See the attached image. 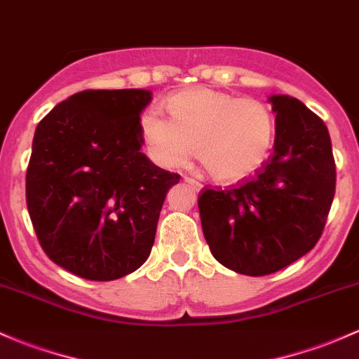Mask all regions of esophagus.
<instances>
[{
  "mask_svg": "<svg viewBox=\"0 0 359 359\" xmlns=\"http://www.w3.org/2000/svg\"><path fill=\"white\" fill-rule=\"evenodd\" d=\"M184 181H187L188 184H191V187H194L195 190H200V188H202V183H200V181L194 180V178H188V176H184Z\"/></svg>",
  "mask_w": 359,
  "mask_h": 359,
  "instance_id": "34e87169",
  "label": "esophagus"
}]
</instances>
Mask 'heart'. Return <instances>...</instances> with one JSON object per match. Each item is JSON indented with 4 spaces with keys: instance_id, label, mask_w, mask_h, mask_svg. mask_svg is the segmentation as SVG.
<instances>
[{
    "instance_id": "b5f03b06",
    "label": "heart",
    "mask_w": 359,
    "mask_h": 359,
    "mask_svg": "<svg viewBox=\"0 0 359 359\" xmlns=\"http://www.w3.org/2000/svg\"><path fill=\"white\" fill-rule=\"evenodd\" d=\"M171 118L157 107L140 116V133L150 157L164 168H180L194 156L219 181L255 172L271 152L273 118L265 102L215 88H190L171 95Z\"/></svg>"
}]
</instances>
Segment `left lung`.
Listing matches in <instances>:
<instances>
[{
    "mask_svg": "<svg viewBox=\"0 0 359 359\" xmlns=\"http://www.w3.org/2000/svg\"><path fill=\"white\" fill-rule=\"evenodd\" d=\"M276 113L273 154L255 176L198 196L203 236L219 264L267 276L310 252L322 236L335 194L329 130L302 101L269 97Z\"/></svg>",
    "mask_w": 359,
    "mask_h": 359,
    "instance_id": "8db88e82",
    "label": "left lung"
}]
</instances>
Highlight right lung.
Wrapping results in <instances>:
<instances>
[{
  "label": "right lung",
  "instance_id": "right-lung-1",
  "mask_svg": "<svg viewBox=\"0 0 359 359\" xmlns=\"http://www.w3.org/2000/svg\"><path fill=\"white\" fill-rule=\"evenodd\" d=\"M142 88L83 90L37 125L27 209L46 255L88 280H114L150 255L169 188L180 175L140 152Z\"/></svg>",
  "mask_w": 359,
  "mask_h": 359
}]
</instances>
